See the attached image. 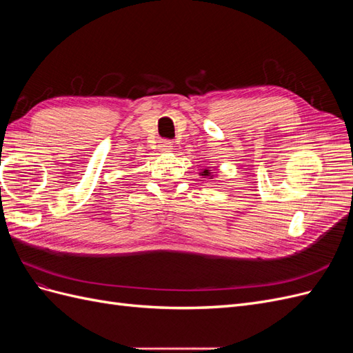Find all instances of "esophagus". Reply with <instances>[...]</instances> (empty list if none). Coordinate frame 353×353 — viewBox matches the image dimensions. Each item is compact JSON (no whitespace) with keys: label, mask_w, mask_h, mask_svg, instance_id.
Segmentation results:
<instances>
[{"label":"esophagus","mask_w":353,"mask_h":353,"mask_svg":"<svg viewBox=\"0 0 353 353\" xmlns=\"http://www.w3.org/2000/svg\"><path fill=\"white\" fill-rule=\"evenodd\" d=\"M159 148H160V152H162V153H169V152L174 150V143L170 140H162L159 143Z\"/></svg>","instance_id":"obj_1"}]
</instances>
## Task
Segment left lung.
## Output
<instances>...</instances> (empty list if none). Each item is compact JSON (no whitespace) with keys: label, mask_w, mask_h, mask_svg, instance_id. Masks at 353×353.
<instances>
[{"label":"left lung","mask_w":353,"mask_h":353,"mask_svg":"<svg viewBox=\"0 0 353 353\" xmlns=\"http://www.w3.org/2000/svg\"><path fill=\"white\" fill-rule=\"evenodd\" d=\"M200 175H201L203 178H209V179H212L213 176H215V175H213V174L210 172V170H209V169H203V170H201V172H200Z\"/></svg>","instance_id":"8db88e82"}]
</instances>
